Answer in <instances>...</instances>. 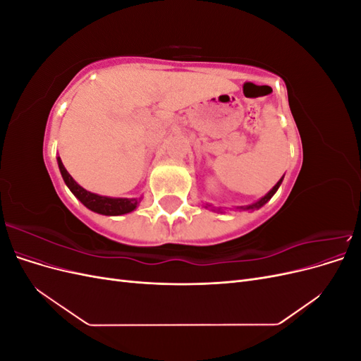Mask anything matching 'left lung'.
Segmentation results:
<instances>
[{"label":"left lung","mask_w":361,"mask_h":361,"mask_svg":"<svg viewBox=\"0 0 361 361\" xmlns=\"http://www.w3.org/2000/svg\"><path fill=\"white\" fill-rule=\"evenodd\" d=\"M281 182H283V178L274 185V187H272V190L267 194V195H264V197H262L260 200H257V202H255L253 204H248V206H241V207H239V209H244V211H253V209H259V207H262V206H264L268 200H271V197H272V195H274L276 194V191L279 190V187H280V185H281Z\"/></svg>","instance_id":"obj_1"}]
</instances>
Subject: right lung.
<instances>
[{"instance_id":"1","label":"right lung","mask_w":361,"mask_h":361,"mask_svg":"<svg viewBox=\"0 0 361 361\" xmlns=\"http://www.w3.org/2000/svg\"><path fill=\"white\" fill-rule=\"evenodd\" d=\"M57 162H59V169L61 171L63 180L68 185V188L73 192L76 199L93 212L102 214V215H123V214L133 212L141 200V197L140 199L106 197V195H99V194L87 191L81 187V185H78L73 180V178L68 173V170L64 169L60 157L57 158Z\"/></svg>"}]
</instances>
